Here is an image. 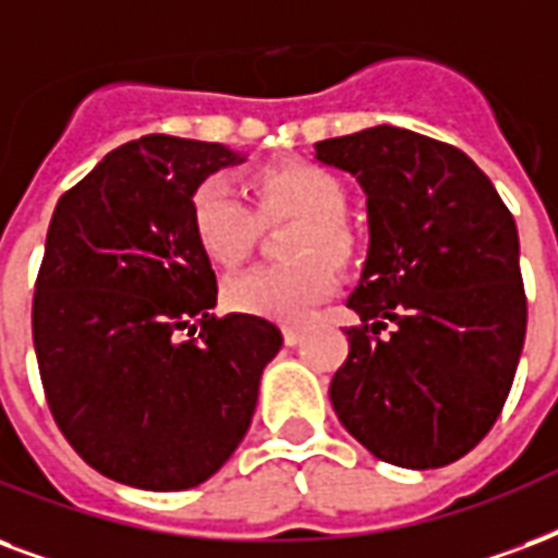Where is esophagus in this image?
<instances>
[{
    "label": "esophagus",
    "instance_id": "34e87169",
    "mask_svg": "<svg viewBox=\"0 0 558 558\" xmlns=\"http://www.w3.org/2000/svg\"><path fill=\"white\" fill-rule=\"evenodd\" d=\"M301 336H304V330H301V327H295V325L283 327V342H287L289 348L298 345V342H301Z\"/></svg>",
    "mask_w": 558,
    "mask_h": 558
}]
</instances>
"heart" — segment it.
<instances>
[{
    "instance_id": "b5f03b06",
    "label": "heart",
    "mask_w": 558,
    "mask_h": 558,
    "mask_svg": "<svg viewBox=\"0 0 558 558\" xmlns=\"http://www.w3.org/2000/svg\"><path fill=\"white\" fill-rule=\"evenodd\" d=\"M257 213L231 178L207 175L190 195V228L198 248L225 269L240 266L248 257L260 219H298L289 236V257L283 266H260L225 287V301L236 313L301 322L336 292V263H348L356 254V231L345 210L342 181L313 160H287L266 166L251 178Z\"/></svg>"
}]
</instances>
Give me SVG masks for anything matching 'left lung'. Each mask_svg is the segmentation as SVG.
I'll use <instances>...</instances> for the list:
<instances>
[{
  "instance_id": "8db88e82",
  "label": "left lung",
  "mask_w": 558,
  "mask_h": 558,
  "mask_svg": "<svg viewBox=\"0 0 558 558\" xmlns=\"http://www.w3.org/2000/svg\"><path fill=\"white\" fill-rule=\"evenodd\" d=\"M316 160L354 175L368 207L348 298L363 325L345 330L330 403L383 462L450 465L492 430L524 348L515 219L465 151L407 128L322 140Z\"/></svg>"
}]
</instances>
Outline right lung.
Listing matches in <instances>:
<instances>
[{
	"label": "right lung",
	"mask_w": 558,
	"mask_h": 558,
	"mask_svg": "<svg viewBox=\"0 0 558 558\" xmlns=\"http://www.w3.org/2000/svg\"><path fill=\"white\" fill-rule=\"evenodd\" d=\"M245 157L222 143L148 134L105 155L61 195L34 287L46 401L78 457L148 492L210 480L240 448L271 322L216 318V271L190 228L202 178Z\"/></svg>",
	"instance_id": "right-lung-1"
}]
</instances>
